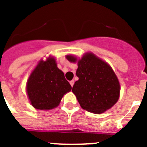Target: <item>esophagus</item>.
<instances>
[{
    "label": "esophagus",
    "instance_id": "34e87169",
    "mask_svg": "<svg viewBox=\"0 0 147 147\" xmlns=\"http://www.w3.org/2000/svg\"><path fill=\"white\" fill-rule=\"evenodd\" d=\"M70 84H71V87L74 86V80H71V81H70Z\"/></svg>",
    "mask_w": 147,
    "mask_h": 147
}]
</instances>
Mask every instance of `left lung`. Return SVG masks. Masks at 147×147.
<instances>
[{
	"instance_id": "8db88e82",
	"label": "left lung",
	"mask_w": 147,
	"mask_h": 147,
	"mask_svg": "<svg viewBox=\"0 0 147 147\" xmlns=\"http://www.w3.org/2000/svg\"><path fill=\"white\" fill-rule=\"evenodd\" d=\"M70 62L76 58L66 57ZM76 76L79 80L73 86L82 108L93 113H102L115 105L119 98L120 85L110 65L91 53L78 61Z\"/></svg>"
}]
</instances>
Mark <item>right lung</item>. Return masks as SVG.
<instances>
[{"label":"right lung","instance_id":"obj_1","mask_svg":"<svg viewBox=\"0 0 147 147\" xmlns=\"http://www.w3.org/2000/svg\"><path fill=\"white\" fill-rule=\"evenodd\" d=\"M27 93L31 104L38 110L57 107L62 96L71 90L64 73L57 67L54 58L40 61L27 82Z\"/></svg>","mask_w":147,"mask_h":147}]
</instances>
